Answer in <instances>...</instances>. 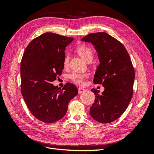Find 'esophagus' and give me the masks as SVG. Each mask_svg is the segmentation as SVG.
I'll list each match as a JSON object with an SVG mask.
<instances>
[{"label":"esophagus","mask_w":154,"mask_h":154,"mask_svg":"<svg viewBox=\"0 0 154 154\" xmlns=\"http://www.w3.org/2000/svg\"><path fill=\"white\" fill-rule=\"evenodd\" d=\"M85 90V88H83L82 87H79L78 88V93H79V94H81V93L84 92Z\"/></svg>","instance_id":"obj_1"}]
</instances>
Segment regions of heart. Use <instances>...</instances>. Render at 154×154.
<instances>
[{"mask_svg":"<svg viewBox=\"0 0 154 154\" xmlns=\"http://www.w3.org/2000/svg\"><path fill=\"white\" fill-rule=\"evenodd\" d=\"M77 53L80 54L81 57L84 59L85 61H89L92 60L93 57V53L91 48L85 45H80L76 48ZM69 55H66L63 60V66L67 67L69 65ZM87 74L85 73L80 72H72L70 74L69 78L76 84L81 85L84 82V80L87 78Z\"/></svg>","mask_w":154,"mask_h":154,"instance_id":"obj_1","label":"heart"}]
</instances>
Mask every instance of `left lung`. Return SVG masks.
Listing matches in <instances>:
<instances>
[{"label":"left lung","instance_id":"1","mask_svg":"<svg viewBox=\"0 0 154 154\" xmlns=\"http://www.w3.org/2000/svg\"><path fill=\"white\" fill-rule=\"evenodd\" d=\"M82 41L94 45L100 63L93 82L105 87L101 94L91 89L95 100L90 114L101 123H111L124 113L132 97L135 71L132 61L125 46L106 32L90 33Z\"/></svg>","mask_w":154,"mask_h":154}]
</instances>
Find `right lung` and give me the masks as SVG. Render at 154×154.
<instances>
[{
	"instance_id": "1",
	"label": "right lung",
	"mask_w": 154,
	"mask_h": 154,
	"mask_svg": "<svg viewBox=\"0 0 154 154\" xmlns=\"http://www.w3.org/2000/svg\"><path fill=\"white\" fill-rule=\"evenodd\" d=\"M73 38L45 32L27 45L20 65L21 92L29 110L41 122L51 123L66 115L78 88L67 83L62 88L51 82L61 75L65 50Z\"/></svg>"
}]
</instances>
